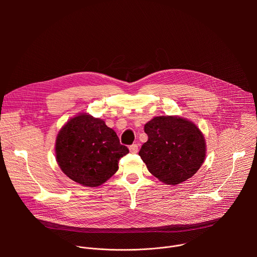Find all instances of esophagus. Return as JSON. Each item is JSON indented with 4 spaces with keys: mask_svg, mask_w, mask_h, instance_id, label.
<instances>
[{
    "mask_svg": "<svg viewBox=\"0 0 257 257\" xmlns=\"http://www.w3.org/2000/svg\"><path fill=\"white\" fill-rule=\"evenodd\" d=\"M129 151L131 154H136L138 153V145L137 144H132L129 146Z\"/></svg>",
    "mask_w": 257,
    "mask_h": 257,
    "instance_id": "obj_1",
    "label": "esophagus"
}]
</instances>
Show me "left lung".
<instances>
[{"label":"left lung","instance_id":"8db88e82","mask_svg":"<svg viewBox=\"0 0 257 257\" xmlns=\"http://www.w3.org/2000/svg\"><path fill=\"white\" fill-rule=\"evenodd\" d=\"M149 140L139 156L160 181L177 185L191 178L205 159L206 144L201 131L178 116L155 117L144 125Z\"/></svg>","mask_w":257,"mask_h":257}]
</instances>
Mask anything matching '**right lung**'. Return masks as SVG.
<instances>
[{
	"label": "right lung",
	"instance_id": "add662e5",
	"mask_svg": "<svg viewBox=\"0 0 257 257\" xmlns=\"http://www.w3.org/2000/svg\"><path fill=\"white\" fill-rule=\"evenodd\" d=\"M129 153L104 121L86 113L70 119L56 139V159L63 173L85 187H96L119 169Z\"/></svg>",
	"mask_w": 257,
	"mask_h": 257
}]
</instances>
